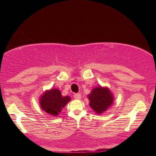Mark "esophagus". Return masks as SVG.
<instances>
[{
    "label": "esophagus",
    "instance_id": "34e87169",
    "mask_svg": "<svg viewBox=\"0 0 156 156\" xmlns=\"http://www.w3.org/2000/svg\"><path fill=\"white\" fill-rule=\"evenodd\" d=\"M74 97L76 99H77V100H80V99H81V98H82L80 94H75L74 95Z\"/></svg>",
    "mask_w": 156,
    "mask_h": 156
}]
</instances>
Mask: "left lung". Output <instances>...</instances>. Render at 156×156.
Masks as SVG:
<instances>
[{
    "instance_id": "8db88e82",
    "label": "left lung",
    "mask_w": 156,
    "mask_h": 156,
    "mask_svg": "<svg viewBox=\"0 0 156 156\" xmlns=\"http://www.w3.org/2000/svg\"><path fill=\"white\" fill-rule=\"evenodd\" d=\"M87 97L90 101V107L98 115L103 113L111 107L115 99L110 89L107 87H101V85L92 88Z\"/></svg>"
}]
</instances>
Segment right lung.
Returning <instances> with one entry per match:
<instances>
[{
  "instance_id": "obj_1",
  "label": "right lung",
  "mask_w": 156,
  "mask_h": 156,
  "mask_svg": "<svg viewBox=\"0 0 156 156\" xmlns=\"http://www.w3.org/2000/svg\"><path fill=\"white\" fill-rule=\"evenodd\" d=\"M71 101L69 96L62 95L58 88L46 90L39 97V105L43 111L54 117H58L61 113L62 108Z\"/></svg>"
}]
</instances>
